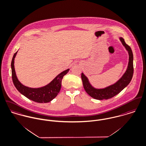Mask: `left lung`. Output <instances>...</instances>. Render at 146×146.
<instances>
[{
    "instance_id": "8db88e82",
    "label": "left lung",
    "mask_w": 146,
    "mask_h": 146,
    "mask_svg": "<svg viewBox=\"0 0 146 146\" xmlns=\"http://www.w3.org/2000/svg\"><path fill=\"white\" fill-rule=\"evenodd\" d=\"M119 40L129 54V62L126 71L122 76L114 84L104 88H95L91 84L88 77L82 72L81 79L84 88L91 97L96 100L108 99L113 98L122 91L130 83L133 75V55L131 48L127 45L122 37Z\"/></svg>"
}]
</instances>
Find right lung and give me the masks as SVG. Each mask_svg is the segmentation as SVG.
Masks as SVG:
<instances>
[{
	"instance_id": "obj_1",
	"label": "right lung",
	"mask_w": 146,
	"mask_h": 146,
	"mask_svg": "<svg viewBox=\"0 0 146 146\" xmlns=\"http://www.w3.org/2000/svg\"><path fill=\"white\" fill-rule=\"evenodd\" d=\"M18 51L14 54L11 62L12 75L14 85L18 92L28 99L40 103L51 102L58 95L61 88L62 79L70 69L68 68L59 74L47 85L38 88H29L23 85L17 78L14 68V59Z\"/></svg>"
}]
</instances>
